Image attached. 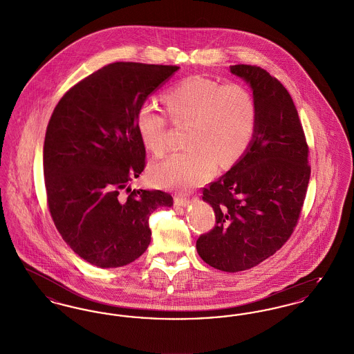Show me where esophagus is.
Here are the masks:
<instances>
[{"label": "esophagus", "mask_w": 354, "mask_h": 354, "mask_svg": "<svg viewBox=\"0 0 354 354\" xmlns=\"http://www.w3.org/2000/svg\"><path fill=\"white\" fill-rule=\"evenodd\" d=\"M174 202H175V205H178V207H187L189 204V201L185 199L183 196H175Z\"/></svg>", "instance_id": "obj_1"}]
</instances>
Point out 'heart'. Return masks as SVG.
Listing matches in <instances>:
<instances>
[{
	"mask_svg": "<svg viewBox=\"0 0 354 354\" xmlns=\"http://www.w3.org/2000/svg\"><path fill=\"white\" fill-rule=\"evenodd\" d=\"M175 124H188L185 150L152 163L153 185L189 191L207 182L216 165L231 166L248 149L256 127V103L241 84H221L203 77H188L163 94ZM135 126L143 146L160 156L169 149L167 119L151 103L139 107Z\"/></svg>",
	"mask_w": 354,
	"mask_h": 354,
	"instance_id": "heart-1",
	"label": "heart"
}]
</instances>
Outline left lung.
Listing matches in <instances>:
<instances>
[{
    "mask_svg": "<svg viewBox=\"0 0 354 354\" xmlns=\"http://www.w3.org/2000/svg\"><path fill=\"white\" fill-rule=\"evenodd\" d=\"M230 68L252 90L256 127L235 165L203 191L216 224L198 239L196 250L208 266L239 272L268 259L292 235L310 167L303 126L286 87L264 68Z\"/></svg>",
    "mask_w": 354,
    "mask_h": 354,
    "instance_id": "8db88e82",
    "label": "left lung"
}]
</instances>
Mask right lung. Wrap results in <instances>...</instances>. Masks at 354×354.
I'll return each mask as SVG.
<instances>
[{
	"label": "right lung",
	"mask_w": 354,
	"mask_h": 354,
	"mask_svg": "<svg viewBox=\"0 0 354 354\" xmlns=\"http://www.w3.org/2000/svg\"><path fill=\"white\" fill-rule=\"evenodd\" d=\"M178 66L110 64L73 86L55 106L44 145L51 218L68 247L100 268L136 260L151 241L149 218L172 196L134 189L146 150L135 115ZM122 190L130 192L122 197Z\"/></svg>",
	"instance_id": "obj_1"
}]
</instances>
